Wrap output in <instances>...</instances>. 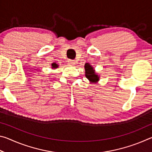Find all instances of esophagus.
I'll use <instances>...</instances> for the list:
<instances>
[{
  "label": "esophagus",
  "mask_w": 152,
  "mask_h": 152,
  "mask_svg": "<svg viewBox=\"0 0 152 152\" xmlns=\"http://www.w3.org/2000/svg\"><path fill=\"white\" fill-rule=\"evenodd\" d=\"M68 64L70 66H75V61H74V60H68Z\"/></svg>",
  "instance_id": "obj_1"
}]
</instances>
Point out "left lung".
Returning a JSON list of instances; mask_svg holds the SVG:
<instances>
[{
    "label": "left lung",
    "mask_w": 152,
    "mask_h": 152,
    "mask_svg": "<svg viewBox=\"0 0 152 152\" xmlns=\"http://www.w3.org/2000/svg\"><path fill=\"white\" fill-rule=\"evenodd\" d=\"M84 69H85V76L90 82L96 83V82L99 80V76L95 73V70L91 64H89L88 63L85 64Z\"/></svg>",
    "instance_id": "left-lung-1"
}]
</instances>
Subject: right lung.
Here are the masks:
<instances>
[{"instance_id": "add662e5", "label": "right lung", "mask_w": 152, "mask_h": 152, "mask_svg": "<svg viewBox=\"0 0 152 152\" xmlns=\"http://www.w3.org/2000/svg\"><path fill=\"white\" fill-rule=\"evenodd\" d=\"M51 67H52V68H53V69H56V68H58V65L57 64L53 63V64H51Z\"/></svg>"}]
</instances>
